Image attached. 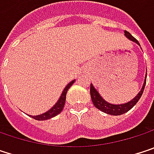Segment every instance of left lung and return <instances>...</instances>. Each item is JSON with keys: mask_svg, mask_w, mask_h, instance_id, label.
Segmentation results:
<instances>
[{"mask_svg": "<svg viewBox=\"0 0 154 154\" xmlns=\"http://www.w3.org/2000/svg\"><path fill=\"white\" fill-rule=\"evenodd\" d=\"M125 35L131 41L137 43L138 45H140L138 43V41L128 31L125 30ZM146 76H147V73H146ZM145 83H146V77H145V80H144V83H143V85L141 89V91L138 93V94L130 102L127 103H124V104H111V103H107L105 100H103L102 98V96L99 94V93L96 91V89L94 87V85L91 84L90 85V94H91V98H92V102L94 103V105L98 109L109 114V115H114V116H117V115H121V114H124L126 113L127 111H128L129 109H131L132 108L134 107L137 103L139 101V99L141 98L143 93V90H144V86H145Z\"/></svg>", "mask_w": 154, "mask_h": 154, "instance_id": "1", "label": "left lung"}]
</instances>
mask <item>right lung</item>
I'll return each instance as SVG.
<instances>
[{
	"instance_id": "obj_1",
	"label": "right lung",
	"mask_w": 154,
	"mask_h": 154,
	"mask_svg": "<svg viewBox=\"0 0 154 154\" xmlns=\"http://www.w3.org/2000/svg\"><path fill=\"white\" fill-rule=\"evenodd\" d=\"M75 82V80L71 81L63 90L61 96L60 97L59 101L57 102V103L51 108V109H49L45 113H43L41 115H37V116H31L33 119H36V120H45V119H51L55 116H57L58 114H60L61 112V110L63 109V107L65 105V102H66V95H67V92L69 89V87L73 85V83Z\"/></svg>"
}]
</instances>
